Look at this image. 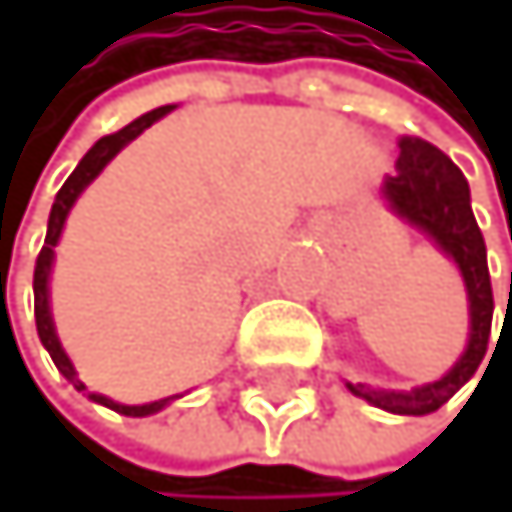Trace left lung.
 <instances>
[{"label": "left lung", "mask_w": 512, "mask_h": 512, "mask_svg": "<svg viewBox=\"0 0 512 512\" xmlns=\"http://www.w3.org/2000/svg\"><path fill=\"white\" fill-rule=\"evenodd\" d=\"M381 198L388 201V208L404 224L430 237L436 250L446 253L462 272L468 295V343L449 372L430 381V385L410 391H385L362 385V381H356V385L346 381V388L372 407L401 413V417H423V413L439 410L458 388L468 385L487 352L494 317L487 250L475 214H471V192L462 169L439 147L426 144L420 137L401 140V156L394 163V176H385V182H381Z\"/></svg>", "instance_id": "left-lung-1"}]
</instances>
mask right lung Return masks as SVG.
Listing matches in <instances>:
<instances>
[{"mask_svg": "<svg viewBox=\"0 0 512 512\" xmlns=\"http://www.w3.org/2000/svg\"><path fill=\"white\" fill-rule=\"evenodd\" d=\"M176 108V105H163V108H153L147 111V115H140L137 121H131L127 127H121V131L115 134H108L102 140H95L92 150L82 156L79 166L70 172V179L63 182V189L57 192L54 198V208H50V221H47V240H44V250L41 256H37V266H34V320H37V336H41V343L44 349L50 352V359H54V365L60 368V375L70 381V385L76 391H86V385L79 381L76 375V368L70 362V356H66V349L60 343V336H57V327H54V314H50V269H54V246L63 234V224H66V217H70L73 205H76V198L89 189V182L99 176V172L115 160V156L131 144L134 137H140L147 131L150 124H156L160 118H166L169 111ZM179 394H172V397H163V401H150V404H118V401H111V397L105 394H95L89 391V401L95 404H102V407H111V410H118L124 413V417H150V413H160L166 404L176 401Z\"/></svg>", "mask_w": 512, "mask_h": 512, "instance_id": "add662e5", "label": "right lung"}]
</instances>
